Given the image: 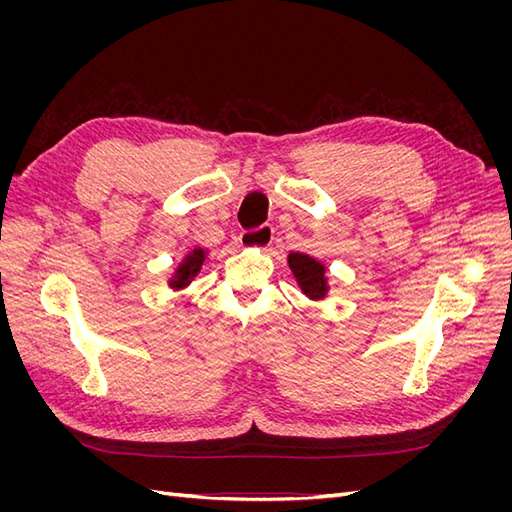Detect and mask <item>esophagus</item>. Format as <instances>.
Wrapping results in <instances>:
<instances>
[{
  "label": "esophagus",
  "instance_id": "esophagus-1",
  "mask_svg": "<svg viewBox=\"0 0 512 512\" xmlns=\"http://www.w3.org/2000/svg\"><path fill=\"white\" fill-rule=\"evenodd\" d=\"M239 243L245 250H267L271 243V228L262 226L258 230H245L241 232Z\"/></svg>",
  "mask_w": 512,
  "mask_h": 512
}]
</instances>
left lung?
Listing matches in <instances>:
<instances>
[{"label":"left lung","mask_w":512,"mask_h":512,"mask_svg":"<svg viewBox=\"0 0 512 512\" xmlns=\"http://www.w3.org/2000/svg\"><path fill=\"white\" fill-rule=\"evenodd\" d=\"M288 267L292 277L297 280V286L309 301H322L329 294V277L327 267L314 256L303 252L288 254Z\"/></svg>","instance_id":"8db88e82"}]
</instances>
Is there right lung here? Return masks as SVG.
Instances as JSON below:
<instances>
[{"label": "right lung", "mask_w": 512, "mask_h": 512, "mask_svg": "<svg viewBox=\"0 0 512 512\" xmlns=\"http://www.w3.org/2000/svg\"><path fill=\"white\" fill-rule=\"evenodd\" d=\"M207 254H209V250H205V247H194V250L185 254L179 265L175 267L173 275L168 277V288H173V290L188 288L194 282V277L200 273V269H203Z\"/></svg>", "instance_id": "1"}]
</instances>
